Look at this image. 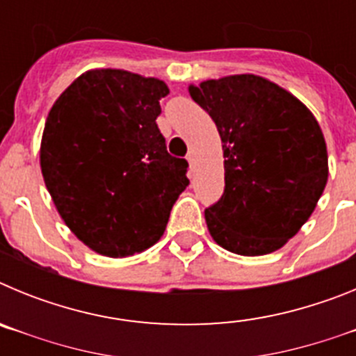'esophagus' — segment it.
<instances>
[{
  "label": "esophagus",
  "instance_id": "1",
  "mask_svg": "<svg viewBox=\"0 0 356 356\" xmlns=\"http://www.w3.org/2000/svg\"><path fill=\"white\" fill-rule=\"evenodd\" d=\"M187 160H188V165H191V169L194 171V168H196V162H194V153H188Z\"/></svg>",
  "mask_w": 356,
  "mask_h": 356
}]
</instances>
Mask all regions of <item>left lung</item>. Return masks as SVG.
<instances>
[{"instance_id":"left-lung-1","label":"left lung","mask_w":356,"mask_h":356,"mask_svg":"<svg viewBox=\"0 0 356 356\" xmlns=\"http://www.w3.org/2000/svg\"><path fill=\"white\" fill-rule=\"evenodd\" d=\"M221 135L225 193L205 210L213 241L232 253H273L312 216L328 181L319 122L303 103L257 74L191 85Z\"/></svg>"}]
</instances>
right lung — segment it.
I'll return each instance as SVG.
<instances>
[{
  "mask_svg": "<svg viewBox=\"0 0 356 356\" xmlns=\"http://www.w3.org/2000/svg\"><path fill=\"white\" fill-rule=\"evenodd\" d=\"M168 85L122 69H92L49 110L40 169L56 210L85 246L105 257L143 253L163 235L188 185L185 159L156 127Z\"/></svg>",
  "mask_w": 356,
  "mask_h": 356,
  "instance_id": "right-lung-1",
  "label": "right lung"
}]
</instances>
